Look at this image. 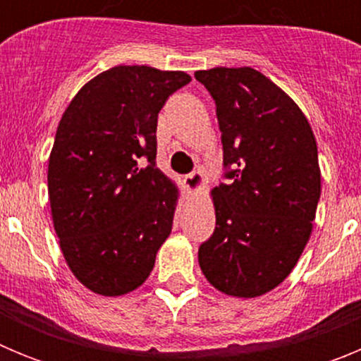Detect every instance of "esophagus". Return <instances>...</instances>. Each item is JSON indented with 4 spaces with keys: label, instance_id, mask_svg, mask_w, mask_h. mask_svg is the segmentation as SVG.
I'll list each match as a JSON object with an SVG mask.
<instances>
[{
    "label": "esophagus",
    "instance_id": "obj_1",
    "mask_svg": "<svg viewBox=\"0 0 361 361\" xmlns=\"http://www.w3.org/2000/svg\"><path fill=\"white\" fill-rule=\"evenodd\" d=\"M184 184H186L188 190L197 193V191H200L204 188V175L200 171H191L190 175L184 177Z\"/></svg>",
    "mask_w": 361,
    "mask_h": 361
}]
</instances>
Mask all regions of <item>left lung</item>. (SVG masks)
I'll return each mask as SVG.
<instances>
[{"label": "left lung", "mask_w": 361, "mask_h": 361, "mask_svg": "<svg viewBox=\"0 0 361 361\" xmlns=\"http://www.w3.org/2000/svg\"><path fill=\"white\" fill-rule=\"evenodd\" d=\"M216 106L224 178L212 191L216 226L199 264L226 295L255 298L293 271L320 200L318 148L307 119L258 70H199Z\"/></svg>", "instance_id": "left-lung-1"}]
</instances>
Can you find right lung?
Instances as JSON below:
<instances>
[{
	"label": "right lung",
	"mask_w": 361,
	"mask_h": 361,
	"mask_svg": "<svg viewBox=\"0 0 361 361\" xmlns=\"http://www.w3.org/2000/svg\"><path fill=\"white\" fill-rule=\"evenodd\" d=\"M190 81L114 66L86 82L59 121L49 159L54 229L73 276L97 295L142 286L170 237L178 190L155 166V132L166 99Z\"/></svg>",
	"instance_id": "add662e5"
}]
</instances>
